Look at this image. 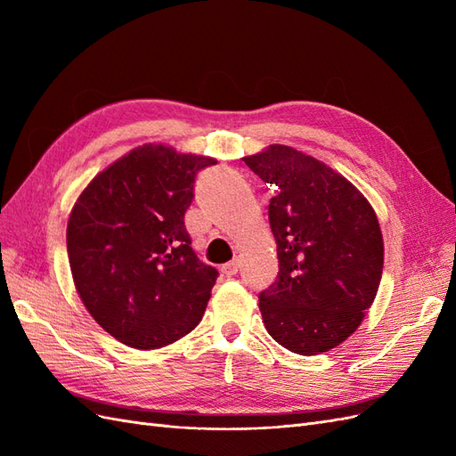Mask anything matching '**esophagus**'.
Listing matches in <instances>:
<instances>
[{"mask_svg": "<svg viewBox=\"0 0 456 456\" xmlns=\"http://www.w3.org/2000/svg\"><path fill=\"white\" fill-rule=\"evenodd\" d=\"M240 270V258H233L230 262H226V265L223 266V273L226 275V278H232V275H236Z\"/></svg>", "mask_w": 456, "mask_h": 456, "instance_id": "obj_1", "label": "esophagus"}]
</instances>
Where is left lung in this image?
<instances>
[{"mask_svg":"<svg viewBox=\"0 0 456 456\" xmlns=\"http://www.w3.org/2000/svg\"><path fill=\"white\" fill-rule=\"evenodd\" d=\"M273 184L268 218L280 272L258 297L270 337L300 355L329 352L362 325L377 297L384 241L365 196L323 161L270 144L243 158Z\"/></svg>","mask_w":456,"mask_h":456,"instance_id":"1","label":"left lung"}]
</instances>
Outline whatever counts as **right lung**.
Segmentation results:
<instances>
[{"instance_id":"add662e5","label":"right lung","mask_w":456,"mask_h":456,"mask_svg":"<svg viewBox=\"0 0 456 456\" xmlns=\"http://www.w3.org/2000/svg\"><path fill=\"white\" fill-rule=\"evenodd\" d=\"M213 163L142 144L96 175L74 203L66 247L76 291L121 344L163 348L201 322L218 272L190 247L184 213L198 171Z\"/></svg>"}]
</instances>
